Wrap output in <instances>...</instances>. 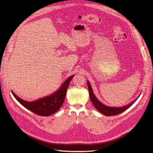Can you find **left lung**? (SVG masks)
Masks as SVG:
<instances>
[{
  "label": "left lung",
  "instance_id": "8db88e82",
  "mask_svg": "<svg viewBox=\"0 0 153 153\" xmlns=\"http://www.w3.org/2000/svg\"><path fill=\"white\" fill-rule=\"evenodd\" d=\"M87 85H88V89H89V96H90V99L92 101V104L94 105L95 106V108L98 110L100 112L102 113L103 114L105 115H108V116H112V115H115L121 114L123 112H124L125 110L128 109L129 107L130 106L135 102L136 99L135 101H133V102H131L130 104H129L126 106H123V107H110V106H105L103 105L101 103H100V101L98 100L96 98V96H94L93 92H92V88L91 86L90 83L89 81H87Z\"/></svg>",
  "mask_w": 153,
  "mask_h": 153
}]
</instances>
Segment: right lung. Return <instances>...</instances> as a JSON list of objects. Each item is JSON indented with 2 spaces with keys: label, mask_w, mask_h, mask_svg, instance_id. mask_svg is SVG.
Instances as JSON below:
<instances>
[{
  "label": "right lung",
  "mask_w": 153,
  "mask_h": 153,
  "mask_svg": "<svg viewBox=\"0 0 153 153\" xmlns=\"http://www.w3.org/2000/svg\"><path fill=\"white\" fill-rule=\"evenodd\" d=\"M72 75L69 77L64 82V84L60 87V89L51 96L45 97L32 102H29L20 99L12 91V94L16 100L21 105L30 110L33 113L41 115V116H48L57 112L62 105L65 99L67 89L73 77Z\"/></svg>",
  "instance_id": "right-lung-1"
}]
</instances>
